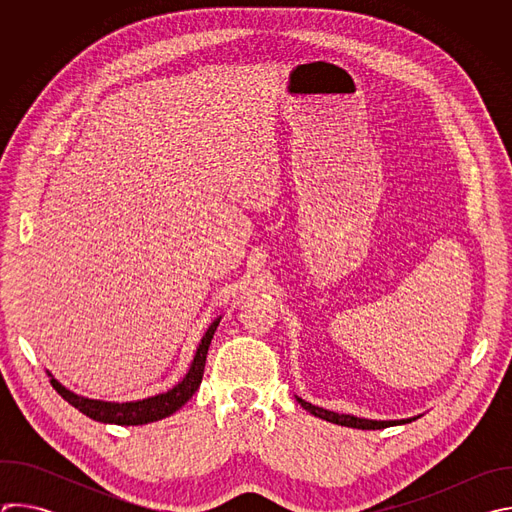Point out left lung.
I'll return each instance as SVG.
<instances>
[{"instance_id": "obj_1", "label": "left lung", "mask_w": 512, "mask_h": 512, "mask_svg": "<svg viewBox=\"0 0 512 512\" xmlns=\"http://www.w3.org/2000/svg\"><path fill=\"white\" fill-rule=\"evenodd\" d=\"M298 403L310 411L314 417H320V419H326L330 423H336V425H344V427H356V429H385V427H391V425H403V423H411L413 419L417 417H411V419H395V421H375V419H362V417H354V415H344V413H334V411H328V409H322V407H316L300 397H296Z\"/></svg>"}]
</instances>
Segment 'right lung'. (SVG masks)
<instances>
[{"label":"right lung","mask_w":512,"mask_h":512,"mask_svg":"<svg viewBox=\"0 0 512 512\" xmlns=\"http://www.w3.org/2000/svg\"><path fill=\"white\" fill-rule=\"evenodd\" d=\"M218 322H221V318H216L208 326L206 334L202 336L186 377L174 389H170L166 393H160L156 397H148V399H141V401H129V403H109V401L87 399V397H79L75 393H70L56 379H50V383L64 401H68L72 407L79 409L87 417H91L95 421H101V423L143 425V423H152V421L164 419V417L176 413L200 387L202 375H204L208 346H210V340L214 336V330H216Z\"/></svg>","instance_id":"right-lung-1"}]
</instances>
